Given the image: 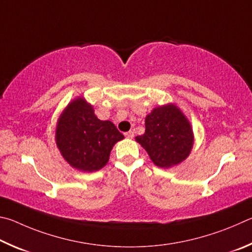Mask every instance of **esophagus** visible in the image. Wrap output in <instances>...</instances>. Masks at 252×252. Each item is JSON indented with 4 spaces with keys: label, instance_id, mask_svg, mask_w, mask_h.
Listing matches in <instances>:
<instances>
[{
    "label": "esophagus",
    "instance_id": "obj_1",
    "mask_svg": "<svg viewBox=\"0 0 252 252\" xmlns=\"http://www.w3.org/2000/svg\"><path fill=\"white\" fill-rule=\"evenodd\" d=\"M125 137H126V138H129V139H131V138L134 137V131H133V130L127 131V133H125Z\"/></svg>",
    "mask_w": 252,
    "mask_h": 252
}]
</instances>
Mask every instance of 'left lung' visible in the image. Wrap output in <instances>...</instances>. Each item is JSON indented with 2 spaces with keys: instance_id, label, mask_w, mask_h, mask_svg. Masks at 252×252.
<instances>
[{
  "instance_id": "1",
  "label": "left lung",
  "mask_w": 252,
  "mask_h": 252,
  "mask_svg": "<svg viewBox=\"0 0 252 252\" xmlns=\"http://www.w3.org/2000/svg\"><path fill=\"white\" fill-rule=\"evenodd\" d=\"M145 126L144 135L135 139L156 166L169 168L189 156L193 145L191 125L177 106L168 104L154 108L146 116Z\"/></svg>"
}]
</instances>
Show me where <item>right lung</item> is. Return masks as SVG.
<instances>
[{
	"label": "right lung",
	"mask_w": 252,
	"mask_h": 252,
	"mask_svg": "<svg viewBox=\"0 0 252 252\" xmlns=\"http://www.w3.org/2000/svg\"><path fill=\"white\" fill-rule=\"evenodd\" d=\"M56 145L68 164L81 171H96L107 164L114 145L124 138L112 122L100 121L93 106L77 97L61 114Z\"/></svg>",
	"instance_id": "right-lung-1"
}]
</instances>
